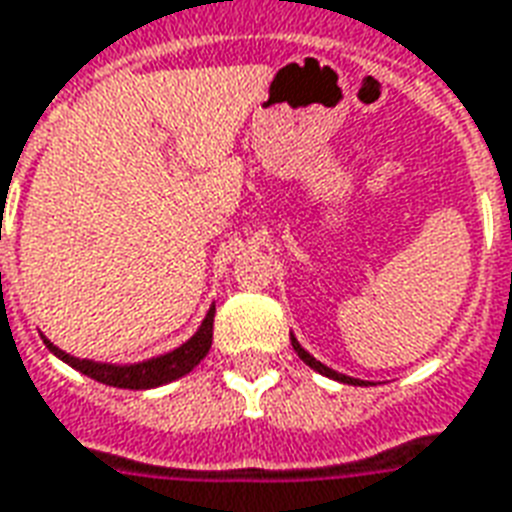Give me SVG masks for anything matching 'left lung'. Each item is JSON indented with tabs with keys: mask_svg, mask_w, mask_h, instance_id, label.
I'll list each match as a JSON object with an SVG mask.
<instances>
[{
	"mask_svg": "<svg viewBox=\"0 0 512 512\" xmlns=\"http://www.w3.org/2000/svg\"><path fill=\"white\" fill-rule=\"evenodd\" d=\"M290 342H293V350L298 352V358H301V361H304L306 366H312L314 372L325 374V377H331V380L347 382V385H363L361 380H352V377H347V374H339V372H333V369H328V366H325V363H320V361H317V358H312V355H309V352H306L304 347H301V344L295 342L293 336H290Z\"/></svg>",
	"mask_w": 512,
	"mask_h": 512,
	"instance_id": "left-lung-1",
	"label": "left lung"
}]
</instances>
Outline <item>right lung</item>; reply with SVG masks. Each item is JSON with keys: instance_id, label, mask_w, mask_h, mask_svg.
<instances>
[{"instance_id": "add662e5", "label": "right lung", "mask_w": 512, "mask_h": 512, "mask_svg": "<svg viewBox=\"0 0 512 512\" xmlns=\"http://www.w3.org/2000/svg\"><path fill=\"white\" fill-rule=\"evenodd\" d=\"M211 339H214V309H208L206 320H203L198 333H195L189 342H184L181 347L168 352V355L135 363V366H113V363L81 361V358H73V355H67V352H62L59 347H54V344L43 336L45 347L54 352V355H59L64 363H70L73 369H78V372L86 374V377H92V380L113 385V388H127V391L160 388L165 382H173L179 380V377H184V374H189L208 355V350H211Z\"/></svg>"}]
</instances>
